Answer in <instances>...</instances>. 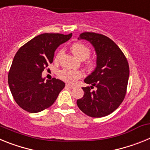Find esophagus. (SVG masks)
Wrapping results in <instances>:
<instances>
[{
    "mask_svg": "<svg viewBox=\"0 0 150 150\" xmlns=\"http://www.w3.org/2000/svg\"><path fill=\"white\" fill-rule=\"evenodd\" d=\"M66 86L69 88H75V86H74V85H71V84H66Z\"/></svg>",
    "mask_w": 150,
    "mask_h": 150,
    "instance_id": "obj_1",
    "label": "esophagus"
}]
</instances>
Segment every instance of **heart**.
<instances>
[{
    "label": "heart",
    "mask_w": 150,
    "mask_h": 150,
    "mask_svg": "<svg viewBox=\"0 0 150 150\" xmlns=\"http://www.w3.org/2000/svg\"><path fill=\"white\" fill-rule=\"evenodd\" d=\"M71 50L73 53L76 55L77 58H79L81 60L87 59L91 53V50L88 46L80 43H76L71 46ZM64 52L63 50H60L58 51L55 56V62H59L60 60L61 57ZM87 66L88 68L92 69L95 67V62L93 60H88L87 62ZM59 77L62 79V80L68 83H75V82L81 78L83 76V74L81 71H77V70H70V69H62L59 72Z\"/></svg>",
    "instance_id": "b5f03b06"
}]
</instances>
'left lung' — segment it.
Returning a JSON list of instances; mask_svg holds the SVG:
<instances>
[{
    "mask_svg": "<svg viewBox=\"0 0 150 150\" xmlns=\"http://www.w3.org/2000/svg\"><path fill=\"white\" fill-rule=\"evenodd\" d=\"M78 39L86 40L94 46L97 66L84 79L91 86L83 87L84 95L76 104L87 116H106L116 110L125 98L129 77L128 61L120 47L103 34L84 32ZM94 86L96 90L91 91Z\"/></svg>",
    "mask_w": 150,
    "mask_h": 150,
    "instance_id": "8db88e82",
    "label": "left lung"
}]
</instances>
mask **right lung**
<instances>
[{"mask_svg": "<svg viewBox=\"0 0 150 150\" xmlns=\"http://www.w3.org/2000/svg\"><path fill=\"white\" fill-rule=\"evenodd\" d=\"M71 37L72 34L45 33L18 50L8 74V84L13 98L21 108L34 113L53 104L65 83L55 78L44 82L42 73L53 62L55 50Z\"/></svg>", "mask_w": 150, "mask_h": 150, "instance_id": "add662e5", "label": "right lung"}]
</instances>
